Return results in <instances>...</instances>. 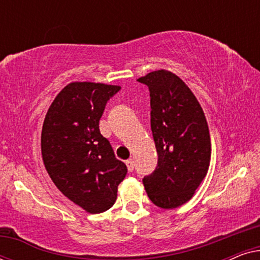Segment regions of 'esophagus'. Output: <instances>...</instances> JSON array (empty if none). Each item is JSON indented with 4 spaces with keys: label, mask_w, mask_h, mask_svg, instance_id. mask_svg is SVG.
<instances>
[{
    "label": "esophagus",
    "mask_w": 260,
    "mask_h": 260,
    "mask_svg": "<svg viewBox=\"0 0 260 260\" xmlns=\"http://www.w3.org/2000/svg\"><path fill=\"white\" fill-rule=\"evenodd\" d=\"M125 165H126L127 170H129V172H133V170H134V161H133V159H131V158L126 159Z\"/></svg>",
    "instance_id": "obj_1"
}]
</instances>
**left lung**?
<instances>
[{
    "label": "left lung",
    "mask_w": 260,
    "mask_h": 260,
    "mask_svg": "<svg viewBox=\"0 0 260 260\" xmlns=\"http://www.w3.org/2000/svg\"><path fill=\"white\" fill-rule=\"evenodd\" d=\"M149 87L157 167L143 184L152 204L165 209L189 201L207 175L212 144L204 110L184 81L166 70L137 79Z\"/></svg>",
    "instance_id": "8db88e82"
}]
</instances>
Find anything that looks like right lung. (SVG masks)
Listing matches in <instances>:
<instances>
[{"mask_svg":"<svg viewBox=\"0 0 260 260\" xmlns=\"http://www.w3.org/2000/svg\"><path fill=\"white\" fill-rule=\"evenodd\" d=\"M118 85L73 81L59 92L41 131L45 168L56 188L91 214L110 209L126 166L99 131L105 105Z\"/></svg>","mask_w":260,"mask_h":260,"instance_id":"1","label":"right lung"}]
</instances>
